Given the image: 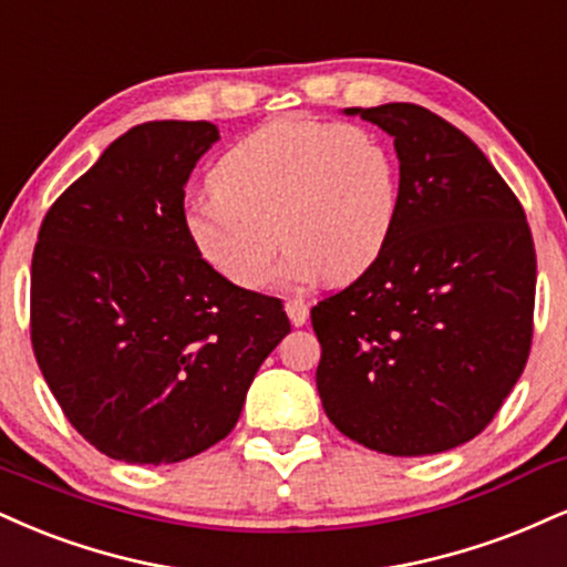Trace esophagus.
Listing matches in <instances>:
<instances>
[{"label": "esophagus", "instance_id": "1", "mask_svg": "<svg viewBox=\"0 0 567 567\" xmlns=\"http://www.w3.org/2000/svg\"><path fill=\"white\" fill-rule=\"evenodd\" d=\"M285 311H288L290 322L296 327L306 324V319H309V306H306L301 298H290V301L285 303Z\"/></svg>", "mask_w": 567, "mask_h": 567}]
</instances>
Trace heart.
<instances>
[{
	"mask_svg": "<svg viewBox=\"0 0 567 567\" xmlns=\"http://www.w3.org/2000/svg\"><path fill=\"white\" fill-rule=\"evenodd\" d=\"M210 184L214 193L187 206L184 227L197 254L245 290L269 282L279 243L296 282H351L383 256L401 208L399 158L383 136L311 118L243 136Z\"/></svg>",
	"mask_w": 567,
	"mask_h": 567,
	"instance_id": "b5f03b06",
	"label": "heart"
}]
</instances>
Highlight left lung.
<instances>
[{
    "label": "left lung",
    "mask_w": 567,
    "mask_h": 567,
    "mask_svg": "<svg viewBox=\"0 0 567 567\" xmlns=\"http://www.w3.org/2000/svg\"><path fill=\"white\" fill-rule=\"evenodd\" d=\"M393 136L401 208L383 256L311 309L332 425L391 456L441 454L494 420L534 340L525 210L478 145L412 102L346 107Z\"/></svg>",
    "instance_id": "1"
}]
</instances>
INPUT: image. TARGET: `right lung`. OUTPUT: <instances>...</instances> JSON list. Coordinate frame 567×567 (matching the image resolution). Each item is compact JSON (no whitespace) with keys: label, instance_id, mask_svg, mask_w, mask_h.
I'll list each match as a JSON object with an SVG mask.
<instances>
[{"label":"right lung","instance_id":"obj_1","mask_svg":"<svg viewBox=\"0 0 567 567\" xmlns=\"http://www.w3.org/2000/svg\"><path fill=\"white\" fill-rule=\"evenodd\" d=\"M208 121L121 134L47 210L31 261V343L76 431L111 460L172 465L227 439L290 332L279 298L197 254L184 184Z\"/></svg>","mask_w":567,"mask_h":567}]
</instances>
